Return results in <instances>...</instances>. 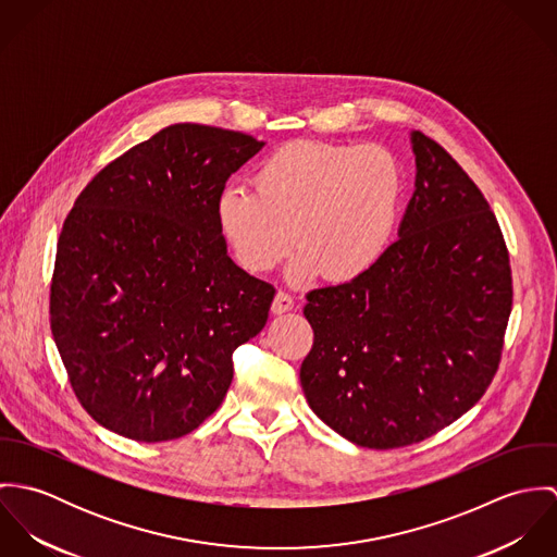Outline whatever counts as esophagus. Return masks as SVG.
<instances>
[{
    "label": "esophagus",
    "mask_w": 557,
    "mask_h": 557,
    "mask_svg": "<svg viewBox=\"0 0 557 557\" xmlns=\"http://www.w3.org/2000/svg\"><path fill=\"white\" fill-rule=\"evenodd\" d=\"M292 309H294V298L287 292H278L274 296V302H272V313L274 315H283V313H287Z\"/></svg>",
    "instance_id": "obj_1"
}]
</instances>
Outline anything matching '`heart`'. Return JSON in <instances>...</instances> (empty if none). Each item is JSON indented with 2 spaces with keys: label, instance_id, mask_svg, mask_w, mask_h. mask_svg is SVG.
Listing matches in <instances>:
<instances>
[{
  "label": "heart",
  "instance_id": "obj_1",
  "mask_svg": "<svg viewBox=\"0 0 557 557\" xmlns=\"http://www.w3.org/2000/svg\"><path fill=\"white\" fill-rule=\"evenodd\" d=\"M252 186H225L214 203L219 234L239 265L270 272L296 242V281L321 274L349 283L391 250L407 180L403 162L384 146L294 141L257 164Z\"/></svg>",
  "mask_w": 557,
  "mask_h": 557
}]
</instances>
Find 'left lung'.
I'll list each match as a JSON object with an SVG mask.
<instances>
[{
  "mask_svg": "<svg viewBox=\"0 0 557 557\" xmlns=\"http://www.w3.org/2000/svg\"><path fill=\"white\" fill-rule=\"evenodd\" d=\"M416 190L398 239L364 276L307 294L311 409L375 450L418 444L493 382L512 309L508 248L484 195L437 141L411 133Z\"/></svg>",
  "mask_w": 557,
  "mask_h": 557,
  "instance_id": "left-lung-1",
  "label": "left lung"
}]
</instances>
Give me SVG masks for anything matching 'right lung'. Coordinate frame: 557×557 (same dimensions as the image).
<instances>
[{"label":"right lung","mask_w":557,"mask_h":557,"mask_svg":"<svg viewBox=\"0 0 557 557\" xmlns=\"http://www.w3.org/2000/svg\"><path fill=\"white\" fill-rule=\"evenodd\" d=\"M261 148L238 131L173 124L81 190L49 315L69 382L104 429L177 440L227 395L232 356L265 325L274 287L232 261L214 203Z\"/></svg>","instance_id":"right-lung-1"}]
</instances>
